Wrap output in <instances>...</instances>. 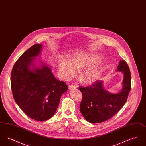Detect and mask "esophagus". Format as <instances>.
I'll return each mask as SVG.
<instances>
[{
	"mask_svg": "<svg viewBox=\"0 0 146 146\" xmlns=\"http://www.w3.org/2000/svg\"><path fill=\"white\" fill-rule=\"evenodd\" d=\"M77 86L76 85H70L68 86V88L70 90H72V89H76L77 88Z\"/></svg>",
	"mask_w": 146,
	"mask_h": 146,
	"instance_id": "esophagus-1",
	"label": "esophagus"
}]
</instances>
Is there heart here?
Instances as JSON below:
<instances>
[{"label":"heart","instance_id":"1","mask_svg":"<svg viewBox=\"0 0 146 146\" xmlns=\"http://www.w3.org/2000/svg\"><path fill=\"white\" fill-rule=\"evenodd\" d=\"M100 57L95 54H79L74 56L70 61L62 58L60 61L59 73L64 79H69L75 76L76 68L82 69L89 66L81 74L82 80L86 84L94 83L101 73L100 65L94 64Z\"/></svg>","mask_w":146,"mask_h":146}]
</instances>
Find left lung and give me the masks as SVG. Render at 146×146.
<instances>
[{"label":"left lung","mask_w":146,"mask_h":146,"mask_svg":"<svg viewBox=\"0 0 146 146\" xmlns=\"http://www.w3.org/2000/svg\"><path fill=\"white\" fill-rule=\"evenodd\" d=\"M117 71L124 75L122 89L116 94L106 90L103 82L97 80L90 87H79L83 95L80 110L84 118L91 123H99L113 117L124 105L131 88V73L124 60H120Z\"/></svg>","instance_id":"1"}]
</instances>
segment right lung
<instances>
[{"label": "right lung", "instance_id": "add662e5", "mask_svg": "<svg viewBox=\"0 0 146 146\" xmlns=\"http://www.w3.org/2000/svg\"><path fill=\"white\" fill-rule=\"evenodd\" d=\"M41 44L26 50L15 63L11 74V87L15 102L27 115L45 121L55 113L66 84L56 79L49 65L35 59L39 56Z\"/></svg>", "mask_w": 146, "mask_h": 146}]
</instances>
